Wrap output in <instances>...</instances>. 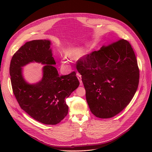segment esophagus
Listing matches in <instances>:
<instances>
[{"label":"esophagus","mask_w":152,"mask_h":152,"mask_svg":"<svg viewBox=\"0 0 152 152\" xmlns=\"http://www.w3.org/2000/svg\"><path fill=\"white\" fill-rule=\"evenodd\" d=\"M76 76H77V77L78 79L79 80V82H80V85H82V77H81V75H80V73H76Z\"/></svg>","instance_id":"obj_1"}]
</instances>
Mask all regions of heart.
Segmentation results:
<instances>
[{"mask_svg":"<svg viewBox=\"0 0 152 152\" xmlns=\"http://www.w3.org/2000/svg\"><path fill=\"white\" fill-rule=\"evenodd\" d=\"M76 54V51L75 50H70V51H69L68 52H67V55H69V56H73V55H75ZM62 62H63V63H66L67 62V60L65 59V58H62Z\"/></svg>","mask_w":152,"mask_h":152,"instance_id":"heart-1","label":"heart"}]
</instances>
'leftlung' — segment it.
Here are the masks:
<instances>
[{
    "mask_svg": "<svg viewBox=\"0 0 152 152\" xmlns=\"http://www.w3.org/2000/svg\"><path fill=\"white\" fill-rule=\"evenodd\" d=\"M78 71L91 113L101 118H111L122 111L134 97L139 83L140 70L129 42L120 39L78 62Z\"/></svg>",
    "mask_w": 152,
    "mask_h": 152,
    "instance_id": "8db88e82",
    "label": "left lung"
}]
</instances>
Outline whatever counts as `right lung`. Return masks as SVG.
<instances>
[{
	"mask_svg": "<svg viewBox=\"0 0 152 152\" xmlns=\"http://www.w3.org/2000/svg\"><path fill=\"white\" fill-rule=\"evenodd\" d=\"M50 41L46 39L26 42L13 55L10 74L13 93L21 109L35 120L45 124H56L68 114L66 99L79 85L73 72L59 76L52 64L55 61L50 49ZM35 61L46 64L41 81L31 85L22 75L23 66Z\"/></svg>",
	"mask_w": 152,
	"mask_h": 152,
	"instance_id": "add662e5",
	"label": "right lung"
}]
</instances>
